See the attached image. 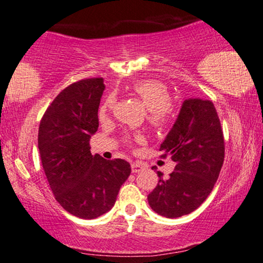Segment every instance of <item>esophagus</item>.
I'll use <instances>...</instances> for the list:
<instances>
[{
  "instance_id": "obj_1",
  "label": "esophagus",
  "mask_w": 263,
  "mask_h": 263,
  "mask_svg": "<svg viewBox=\"0 0 263 263\" xmlns=\"http://www.w3.org/2000/svg\"><path fill=\"white\" fill-rule=\"evenodd\" d=\"M144 163L142 162H134L131 163V168H132V173H137L139 171H142L144 168Z\"/></svg>"
}]
</instances>
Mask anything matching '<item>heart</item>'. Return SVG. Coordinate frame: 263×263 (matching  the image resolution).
<instances>
[{
	"mask_svg": "<svg viewBox=\"0 0 263 263\" xmlns=\"http://www.w3.org/2000/svg\"><path fill=\"white\" fill-rule=\"evenodd\" d=\"M132 91L148 108V121L154 127L162 128L168 125L172 118V99L164 84L153 79L139 80L132 85ZM113 103L114 99L111 96L104 100L99 109L101 119L106 118L108 111L113 107Z\"/></svg>",
	"mask_w": 263,
	"mask_h": 263,
	"instance_id": "obj_1",
	"label": "heart"
}]
</instances>
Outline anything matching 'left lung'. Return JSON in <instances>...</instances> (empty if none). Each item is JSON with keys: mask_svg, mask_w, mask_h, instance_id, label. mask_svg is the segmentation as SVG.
<instances>
[{"mask_svg": "<svg viewBox=\"0 0 263 263\" xmlns=\"http://www.w3.org/2000/svg\"><path fill=\"white\" fill-rule=\"evenodd\" d=\"M162 157L171 155L176 168L148 195L157 214L179 218L197 209L211 194L221 171L225 142L212 101L185 100L172 129L160 146Z\"/></svg>", "mask_w": 263, "mask_h": 263, "instance_id": "obj_1", "label": "left lung"}]
</instances>
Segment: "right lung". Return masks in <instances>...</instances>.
<instances>
[{
    "label": "right lung",
    "mask_w": 263,
    "mask_h": 263,
    "mask_svg": "<svg viewBox=\"0 0 263 263\" xmlns=\"http://www.w3.org/2000/svg\"><path fill=\"white\" fill-rule=\"evenodd\" d=\"M103 90L102 78L68 85L47 108L38 129L42 166L55 199L82 219L109 212L131 173L127 161L104 160L90 152Z\"/></svg>",
    "instance_id": "right-lung-1"
}]
</instances>
